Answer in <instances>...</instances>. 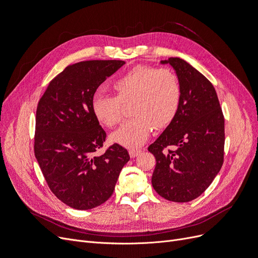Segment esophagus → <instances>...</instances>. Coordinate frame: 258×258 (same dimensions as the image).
Here are the masks:
<instances>
[{"mask_svg":"<svg viewBox=\"0 0 258 258\" xmlns=\"http://www.w3.org/2000/svg\"><path fill=\"white\" fill-rule=\"evenodd\" d=\"M141 153H142V151L138 150V148H131V150H129V155H130L131 158L137 157V156L140 155Z\"/></svg>","mask_w":258,"mask_h":258,"instance_id":"obj_1","label":"esophagus"}]
</instances>
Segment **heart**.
<instances>
[{
    "mask_svg": "<svg viewBox=\"0 0 258 258\" xmlns=\"http://www.w3.org/2000/svg\"><path fill=\"white\" fill-rule=\"evenodd\" d=\"M113 87L116 96L97 93L91 110L97 120L113 128L123 118L121 102L132 101L134 118L112 135V140L122 146H141L151 137L154 128H165L175 117L182 98L177 75L169 69L137 66L117 79Z\"/></svg>",
    "mask_w": 258,
    "mask_h": 258,
    "instance_id": "obj_1",
    "label": "heart"
}]
</instances>
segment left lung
I'll return each mask as SVG.
<instances>
[{
    "instance_id": "left-lung-1",
    "label": "left lung",
    "mask_w": 258,
    "mask_h": 258,
    "mask_svg": "<svg viewBox=\"0 0 258 258\" xmlns=\"http://www.w3.org/2000/svg\"><path fill=\"white\" fill-rule=\"evenodd\" d=\"M174 69L182 87L178 111L148 146L156 158L154 189L162 198L188 202L199 197L220 172L224 161L225 120L213 85L186 61H160ZM172 146L173 150H167Z\"/></svg>"
}]
</instances>
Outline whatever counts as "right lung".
Segmentation results:
<instances>
[{
    "label": "right lung",
    "mask_w": 258,
    "mask_h": 258,
    "mask_svg": "<svg viewBox=\"0 0 258 258\" xmlns=\"http://www.w3.org/2000/svg\"><path fill=\"white\" fill-rule=\"evenodd\" d=\"M123 64L121 60H90L69 66L38 101L35 158L54 196L73 209L104 204L130 159L117 143L103 155L96 154L106 134L91 110L99 86Z\"/></svg>",
    "instance_id": "add662e5"
}]
</instances>
